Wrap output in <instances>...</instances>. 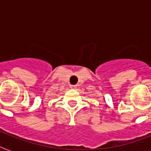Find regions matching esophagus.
<instances>
[{"label":"esophagus","instance_id":"1","mask_svg":"<svg viewBox=\"0 0 151 151\" xmlns=\"http://www.w3.org/2000/svg\"><path fill=\"white\" fill-rule=\"evenodd\" d=\"M70 87L71 89H75V88H77V85H70Z\"/></svg>","mask_w":151,"mask_h":151}]
</instances>
